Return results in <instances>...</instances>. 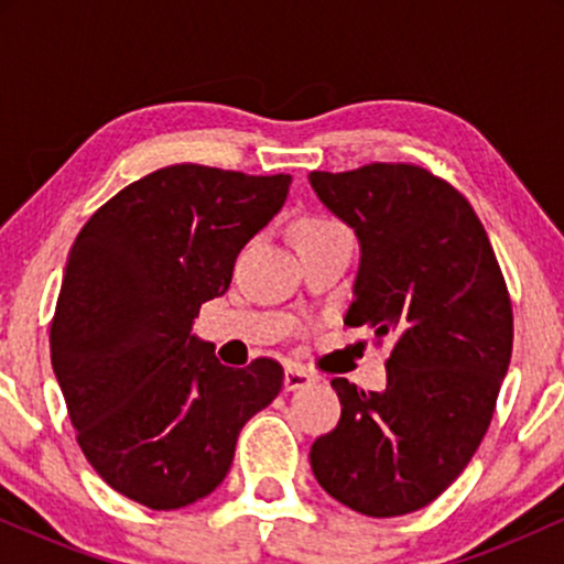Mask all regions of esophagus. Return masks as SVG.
I'll return each mask as SVG.
<instances>
[{
	"label": "esophagus",
	"mask_w": 564,
	"mask_h": 564,
	"mask_svg": "<svg viewBox=\"0 0 564 564\" xmlns=\"http://www.w3.org/2000/svg\"><path fill=\"white\" fill-rule=\"evenodd\" d=\"M313 373L304 371L302 366H286V373H283V390L294 392V390H304V387L313 384Z\"/></svg>",
	"instance_id": "esophagus-1"
}]
</instances>
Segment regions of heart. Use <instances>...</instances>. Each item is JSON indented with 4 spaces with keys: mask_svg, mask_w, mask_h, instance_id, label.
<instances>
[{
    "mask_svg": "<svg viewBox=\"0 0 564 564\" xmlns=\"http://www.w3.org/2000/svg\"><path fill=\"white\" fill-rule=\"evenodd\" d=\"M345 230L339 223L332 217H323V215H304L294 223V238L296 243L302 241H315V238L323 236H332V232Z\"/></svg>",
    "mask_w": 564,
    "mask_h": 564,
    "instance_id": "b5f03b06",
    "label": "heart"
}]
</instances>
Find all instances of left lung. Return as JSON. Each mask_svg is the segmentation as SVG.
Masks as SVG:
<instances>
[{"label": "left lung", "instance_id": "1", "mask_svg": "<svg viewBox=\"0 0 564 564\" xmlns=\"http://www.w3.org/2000/svg\"><path fill=\"white\" fill-rule=\"evenodd\" d=\"M360 241L347 326L392 339L387 390L334 379L341 419L310 451L328 496L368 517L432 503L488 432L511 358V300L482 223L416 164L310 172Z\"/></svg>", "mask_w": 564, "mask_h": 564}]
</instances>
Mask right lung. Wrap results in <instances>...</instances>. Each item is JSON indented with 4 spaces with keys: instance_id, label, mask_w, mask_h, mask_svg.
<instances>
[{
    "instance_id": "right-lung-1",
    "label": "right lung",
    "mask_w": 564,
    "mask_h": 564,
    "mask_svg": "<svg viewBox=\"0 0 564 564\" xmlns=\"http://www.w3.org/2000/svg\"><path fill=\"white\" fill-rule=\"evenodd\" d=\"M289 185L291 174L164 166L76 236L50 352L84 456L116 494L164 511L209 496L238 432L281 392L278 360L223 366L193 321L228 291L238 251Z\"/></svg>"
}]
</instances>
